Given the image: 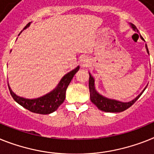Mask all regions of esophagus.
<instances>
[{
    "mask_svg": "<svg viewBox=\"0 0 154 154\" xmlns=\"http://www.w3.org/2000/svg\"><path fill=\"white\" fill-rule=\"evenodd\" d=\"M90 61H89L88 58L83 57L81 59V65L82 67H87L89 65Z\"/></svg>",
    "mask_w": 154,
    "mask_h": 154,
    "instance_id": "esophagus-1",
    "label": "esophagus"
}]
</instances>
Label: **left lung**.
<instances>
[{
	"instance_id": "1",
	"label": "left lung",
	"mask_w": 154,
	"mask_h": 154,
	"mask_svg": "<svg viewBox=\"0 0 154 154\" xmlns=\"http://www.w3.org/2000/svg\"><path fill=\"white\" fill-rule=\"evenodd\" d=\"M129 25L132 28L133 30L139 32L138 29H137L136 26L134 24L130 23ZM140 37L142 40H144L142 36H140ZM146 48L147 53L149 54V50L147 48L146 45ZM146 87L144 88V90H143V91L136 98L132 99L131 101L126 102V103H125V102H121L118 101V100H116V99H109V98L103 96V95L99 94L96 91V89H95V79L93 78L91 73H89V91H90V99H91V103H94L98 107V109H99L100 110L104 111V112L120 113V112H122V111H125V109H128L129 107L131 106L138 100V99L141 96V95L143 94V91H145V89L146 88Z\"/></svg>"
}]
</instances>
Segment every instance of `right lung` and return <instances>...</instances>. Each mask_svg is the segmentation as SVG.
<instances>
[{
  "mask_svg": "<svg viewBox=\"0 0 154 154\" xmlns=\"http://www.w3.org/2000/svg\"><path fill=\"white\" fill-rule=\"evenodd\" d=\"M30 23H28L24 27L23 30L28 28L30 26ZM79 69L80 66H77L74 69L63 76L55 89H53L49 93H47L46 95L37 99H29L19 96L12 91L8 85L9 91L14 100L28 110L39 114H49L55 112L59 108V106L64 102L67 87L69 86L71 80L73 79V76L79 70Z\"/></svg>",
  "mask_w": 154,
  "mask_h": 154,
  "instance_id": "obj_1",
  "label": "right lung"
}]
</instances>
